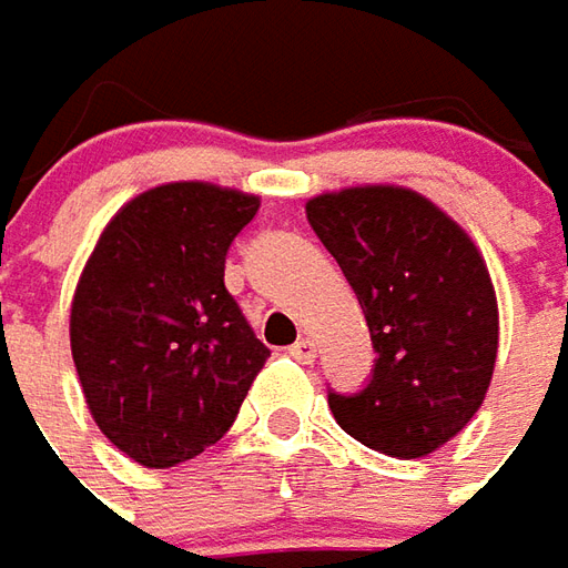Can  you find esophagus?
I'll return each instance as SVG.
<instances>
[{
    "instance_id": "obj_1",
    "label": "esophagus",
    "mask_w": 568,
    "mask_h": 568,
    "mask_svg": "<svg viewBox=\"0 0 568 568\" xmlns=\"http://www.w3.org/2000/svg\"><path fill=\"white\" fill-rule=\"evenodd\" d=\"M291 356L296 363L312 365L315 363V356H318V349H315V344H312L310 337H303V341H296V344L291 346Z\"/></svg>"
}]
</instances>
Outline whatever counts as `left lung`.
Listing matches in <instances>:
<instances>
[{"instance_id":"left-lung-1","label":"left lung","mask_w":568,"mask_h":568,"mask_svg":"<svg viewBox=\"0 0 568 568\" xmlns=\"http://www.w3.org/2000/svg\"><path fill=\"white\" fill-rule=\"evenodd\" d=\"M378 353L365 390L328 394L346 435L418 459L456 437L494 378L500 312L488 265L450 215L409 186L359 184L306 203Z\"/></svg>"}]
</instances>
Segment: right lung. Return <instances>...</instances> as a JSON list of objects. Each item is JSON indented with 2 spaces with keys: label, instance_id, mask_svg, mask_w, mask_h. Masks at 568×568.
Listing matches in <instances>:
<instances>
[{
  "label": "right lung",
  "instance_id": "add662e5",
  "mask_svg": "<svg viewBox=\"0 0 568 568\" xmlns=\"http://www.w3.org/2000/svg\"><path fill=\"white\" fill-rule=\"evenodd\" d=\"M258 196L209 181L136 193L102 227L71 300V356L99 432L146 469L200 456L268 359L224 287Z\"/></svg>",
  "mask_w": 568,
  "mask_h": 568
}]
</instances>
